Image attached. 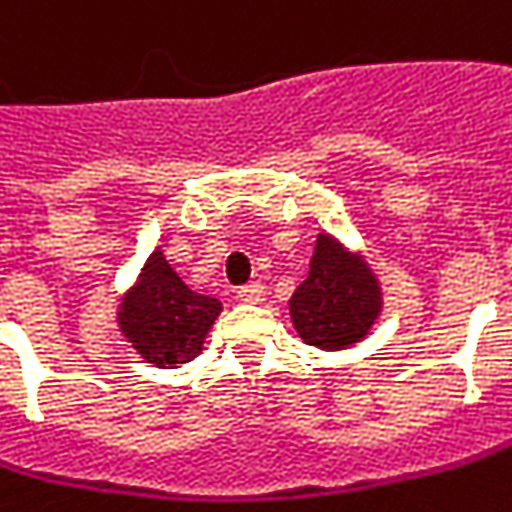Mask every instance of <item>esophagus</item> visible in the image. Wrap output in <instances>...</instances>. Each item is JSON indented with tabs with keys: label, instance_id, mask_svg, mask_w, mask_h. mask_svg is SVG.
<instances>
[{
	"label": "esophagus",
	"instance_id": "1",
	"mask_svg": "<svg viewBox=\"0 0 512 512\" xmlns=\"http://www.w3.org/2000/svg\"><path fill=\"white\" fill-rule=\"evenodd\" d=\"M263 295H266V286L260 284V281H252V284H246L237 289V298H240V301H246V304H260V301H263Z\"/></svg>",
	"mask_w": 512,
	"mask_h": 512
}]
</instances>
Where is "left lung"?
Returning a JSON list of instances; mask_svg holds the SVG:
<instances>
[{
	"label": "left lung",
	"mask_w": 512,
	"mask_h": 512,
	"mask_svg": "<svg viewBox=\"0 0 512 512\" xmlns=\"http://www.w3.org/2000/svg\"><path fill=\"white\" fill-rule=\"evenodd\" d=\"M379 307V284L368 263L345 252L330 234H318L310 275L289 301L298 336L321 350L356 345L371 330Z\"/></svg>",
	"instance_id": "left-lung-1"
}]
</instances>
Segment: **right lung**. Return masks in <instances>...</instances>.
<instances>
[{"mask_svg": "<svg viewBox=\"0 0 512 512\" xmlns=\"http://www.w3.org/2000/svg\"><path fill=\"white\" fill-rule=\"evenodd\" d=\"M220 310L217 298L188 289L165 255L153 252L138 275V284L121 304L118 324L141 359L156 368H176L202 350L205 333Z\"/></svg>", "mask_w": 512, "mask_h": 512, "instance_id": "obj_1", "label": "right lung"}]
</instances>
